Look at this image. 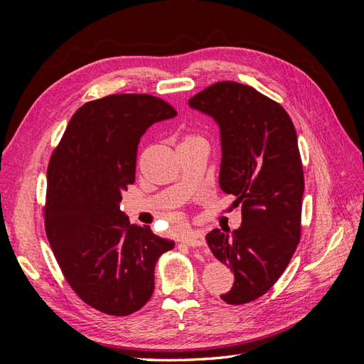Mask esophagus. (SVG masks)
Returning <instances> with one entry per match:
<instances>
[{
    "label": "esophagus",
    "mask_w": 364,
    "mask_h": 364,
    "mask_svg": "<svg viewBox=\"0 0 364 364\" xmlns=\"http://www.w3.org/2000/svg\"><path fill=\"white\" fill-rule=\"evenodd\" d=\"M183 243L191 247H202L205 246V237L202 232H199V230H191V232H188L183 237Z\"/></svg>",
    "instance_id": "obj_1"
}]
</instances>
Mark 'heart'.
Here are the masks:
<instances>
[{"instance_id": "heart-1", "label": "heart", "mask_w": 364, "mask_h": 364, "mask_svg": "<svg viewBox=\"0 0 364 364\" xmlns=\"http://www.w3.org/2000/svg\"><path fill=\"white\" fill-rule=\"evenodd\" d=\"M196 138H200V136H194V135H191V136H186V139H196Z\"/></svg>"}]
</instances>
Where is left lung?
Segmentation results:
<instances>
[{"instance_id": "left-lung-1", "label": "left lung", "mask_w": 364, "mask_h": 364, "mask_svg": "<svg viewBox=\"0 0 364 364\" xmlns=\"http://www.w3.org/2000/svg\"><path fill=\"white\" fill-rule=\"evenodd\" d=\"M188 103L220 126V188L237 197L243 222L230 234L211 230L206 243L235 277L220 297L243 305L273 287L301 240L304 170L296 129L279 103L243 83L217 82Z\"/></svg>"}]
</instances>
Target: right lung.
<instances>
[{"mask_svg":"<svg viewBox=\"0 0 364 364\" xmlns=\"http://www.w3.org/2000/svg\"><path fill=\"white\" fill-rule=\"evenodd\" d=\"M178 115L150 94H112L77 109L53 150L43 206L46 232L65 279L80 299L111 316L141 310L155 266L174 243L135 226L119 209L135 182L141 136Z\"/></svg>","mask_w":364,"mask_h":364,"instance_id":"obj_1","label":"right lung"}]
</instances>
